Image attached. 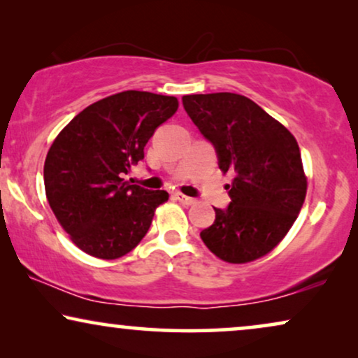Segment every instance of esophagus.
Segmentation results:
<instances>
[{
    "label": "esophagus",
    "mask_w": 358,
    "mask_h": 358,
    "mask_svg": "<svg viewBox=\"0 0 358 358\" xmlns=\"http://www.w3.org/2000/svg\"><path fill=\"white\" fill-rule=\"evenodd\" d=\"M176 199H178L182 205H187V207H189V205H194L195 202H197L195 199L187 197V195H184V194H176Z\"/></svg>",
    "instance_id": "1"
}]
</instances>
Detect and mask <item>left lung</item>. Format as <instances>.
<instances>
[{"instance_id": "1", "label": "left lung", "mask_w": 358, "mask_h": 358, "mask_svg": "<svg viewBox=\"0 0 358 358\" xmlns=\"http://www.w3.org/2000/svg\"><path fill=\"white\" fill-rule=\"evenodd\" d=\"M184 109L217 150L223 174L231 173L227 210L200 238L215 256L246 264L278 246L306 197V174L295 136L256 102L234 92L182 97Z\"/></svg>"}]
</instances>
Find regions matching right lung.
Listing matches in <instances>:
<instances>
[{"label":"right lung","mask_w":358,"mask_h":358,"mask_svg":"<svg viewBox=\"0 0 358 358\" xmlns=\"http://www.w3.org/2000/svg\"><path fill=\"white\" fill-rule=\"evenodd\" d=\"M178 97L124 91L87 106L53 140L43 164L45 195L58 223L83 252L119 259L148 233L166 190L129 184L124 176L173 117Z\"/></svg>","instance_id":"1"}]
</instances>
